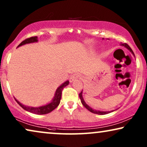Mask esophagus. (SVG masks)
<instances>
[{"label": "esophagus", "instance_id": "obj_1", "mask_svg": "<svg viewBox=\"0 0 147 147\" xmlns=\"http://www.w3.org/2000/svg\"><path fill=\"white\" fill-rule=\"evenodd\" d=\"M80 78V75L79 74H74L73 75L71 76V77L69 78V82H73L75 80H78V78Z\"/></svg>", "mask_w": 147, "mask_h": 147}]
</instances>
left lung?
<instances>
[{
  "label": "left lung",
  "mask_w": 147,
  "mask_h": 147,
  "mask_svg": "<svg viewBox=\"0 0 147 147\" xmlns=\"http://www.w3.org/2000/svg\"><path fill=\"white\" fill-rule=\"evenodd\" d=\"M121 45L122 46H124V47H125L126 48H127L128 50H130V51L131 52V53L134 55L133 51H132V50L131 49V48L129 47V45H128V44H126V43H124L123 44V43H122V44H121ZM79 96H80V100H81L82 104H83L84 107H86V108H87V109L89 110L90 112H92V113L96 114H100V115H104V114H106L110 113V112H113V110H112V111H108V112H106V111H100V110H96L92 109V108L91 107H90V106H88V104L86 103L85 101H84V98H83V96H82V91L79 94Z\"/></svg>",
  "instance_id": "obj_1"
}]
</instances>
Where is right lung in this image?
I'll return each instance as SVG.
<instances>
[{
	"instance_id": "right-lung-1",
	"label": "right lung",
	"mask_w": 147,
	"mask_h": 147,
	"mask_svg": "<svg viewBox=\"0 0 147 147\" xmlns=\"http://www.w3.org/2000/svg\"><path fill=\"white\" fill-rule=\"evenodd\" d=\"M37 37H32L30 38H27L25 40H24L23 41H22L21 43L18 45L17 47H19V46L25 45V44L27 43H35V42H37ZM69 84V81H66L64 82L63 84H62L61 86H59L57 88V89L56 90V92L55 93V96L52 100V101L50 102V103L46 104L45 106H39V107H31V106H25L23 104H22L21 103L18 101V100L15 98L16 102H17L18 104H19V106H21L22 108H23L24 110H27V111L31 112V113L33 114H46L49 113L51 111H53L54 109H55L57 107L58 105H59L60 103V100H61V92L62 90L64 88V87H65L66 86H67Z\"/></svg>"
}]
</instances>
